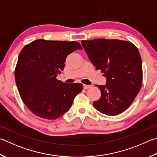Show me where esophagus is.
I'll use <instances>...</instances> for the list:
<instances>
[{
  "mask_svg": "<svg viewBox=\"0 0 157 157\" xmlns=\"http://www.w3.org/2000/svg\"><path fill=\"white\" fill-rule=\"evenodd\" d=\"M84 89H88V88H90V86H90V85H86V84H84Z\"/></svg>",
  "mask_w": 157,
  "mask_h": 157,
  "instance_id": "esophagus-1",
  "label": "esophagus"
}]
</instances>
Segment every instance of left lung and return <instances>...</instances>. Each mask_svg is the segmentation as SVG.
Masks as SVG:
<instances>
[{"instance_id":"left-lung-1","label":"left lung","mask_w":157,"mask_h":157,"mask_svg":"<svg viewBox=\"0 0 157 157\" xmlns=\"http://www.w3.org/2000/svg\"><path fill=\"white\" fill-rule=\"evenodd\" d=\"M82 45L96 70L106 78V84L95 85L101 98L93 102L99 112L117 115L132 104L143 82L141 58L135 44L120 40H82Z\"/></svg>"}]
</instances>
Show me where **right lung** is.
Returning a JSON list of instances; mask_svg holds the SVG:
<instances>
[{
	"mask_svg": "<svg viewBox=\"0 0 157 157\" xmlns=\"http://www.w3.org/2000/svg\"><path fill=\"white\" fill-rule=\"evenodd\" d=\"M78 49H82L78 42L42 39L22 48L15 80L22 101L35 115L48 120L59 118L83 89L82 84H67L56 78L64 69L67 57Z\"/></svg>",
	"mask_w": 157,
	"mask_h": 157,
	"instance_id": "right-lung-1",
	"label": "right lung"
}]
</instances>
